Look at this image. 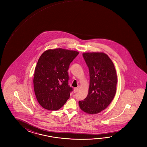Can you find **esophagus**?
<instances>
[{
	"label": "esophagus",
	"mask_w": 147,
	"mask_h": 147,
	"mask_svg": "<svg viewBox=\"0 0 147 147\" xmlns=\"http://www.w3.org/2000/svg\"><path fill=\"white\" fill-rule=\"evenodd\" d=\"M78 91V88H74V92L75 93H77Z\"/></svg>",
	"instance_id": "34e87169"
}]
</instances>
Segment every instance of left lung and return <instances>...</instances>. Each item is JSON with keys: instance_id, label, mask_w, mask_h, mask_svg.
I'll return each instance as SVG.
<instances>
[{"instance_id": "1", "label": "left lung", "mask_w": 147, "mask_h": 147, "mask_svg": "<svg viewBox=\"0 0 147 147\" xmlns=\"http://www.w3.org/2000/svg\"><path fill=\"white\" fill-rule=\"evenodd\" d=\"M88 66L90 86L88 96L79 102L80 109L88 114H96L107 108L114 98L117 82L115 65L103 52L82 54Z\"/></svg>"}]
</instances>
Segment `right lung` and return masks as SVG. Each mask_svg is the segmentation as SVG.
I'll list each match as a JSON object with an SVG mask.
<instances>
[{
	"label": "right lung",
	"mask_w": 147,
	"mask_h": 147,
	"mask_svg": "<svg viewBox=\"0 0 147 147\" xmlns=\"http://www.w3.org/2000/svg\"><path fill=\"white\" fill-rule=\"evenodd\" d=\"M79 53L77 51L57 48L46 50L40 56L34 76L35 95L41 106L57 110L63 106L72 88L68 86V70Z\"/></svg>",
	"instance_id": "obj_1"
}]
</instances>
